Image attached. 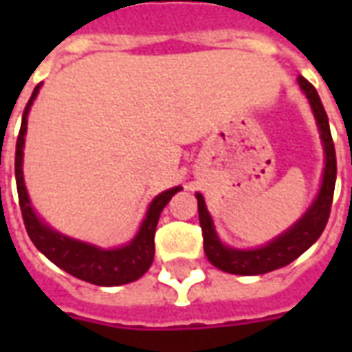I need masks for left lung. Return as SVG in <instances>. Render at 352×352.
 <instances>
[{"label": "left lung", "instance_id": "obj_1", "mask_svg": "<svg viewBox=\"0 0 352 352\" xmlns=\"http://www.w3.org/2000/svg\"><path fill=\"white\" fill-rule=\"evenodd\" d=\"M298 85L305 94V98L309 100L311 111L317 120L322 148H324V171H322L320 188H318L313 204L307 207V211L290 228L285 230L280 236L273 237L272 241H267L262 247H254V249H236V247L222 243L217 230H214L213 219L207 211L206 199L198 192L196 198H198L199 226H201V234H204V251H206L207 260L222 272L234 273V275H262V273L279 270L283 265L294 262L324 232L326 222L330 217L336 173H338L336 148H333L328 116H326L317 90L303 77H298Z\"/></svg>", "mask_w": 352, "mask_h": 352}]
</instances>
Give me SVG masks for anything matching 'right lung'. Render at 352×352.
<instances>
[{
  "instance_id": "right-lung-1",
  "label": "right lung",
  "mask_w": 352,
  "mask_h": 352,
  "mask_svg": "<svg viewBox=\"0 0 352 352\" xmlns=\"http://www.w3.org/2000/svg\"><path fill=\"white\" fill-rule=\"evenodd\" d=\"M41 85H37L28 101L24 115H22V126H20L19 139H16V154H14V175H16V190H19L20 211L24 217L28 236L34 245L47 258L62 267L77 279L87 280L100 287H118L126 283L138 280L141 275H145L154 260V234L156 224L160 219V213L168 201L177 192L183 190V186H173L169 190L160 192L156 198L148 204L145 219L139 226L138 234L133 236L130 243L115 249H101L98 245L87 243L80 239L65 236L58 230L50 228L32 207L30 196H28L26 184H24V171H22V160H24V143H26L28 115L34 105V100L39 94Z\"/></svg>"
}]
</instances>
